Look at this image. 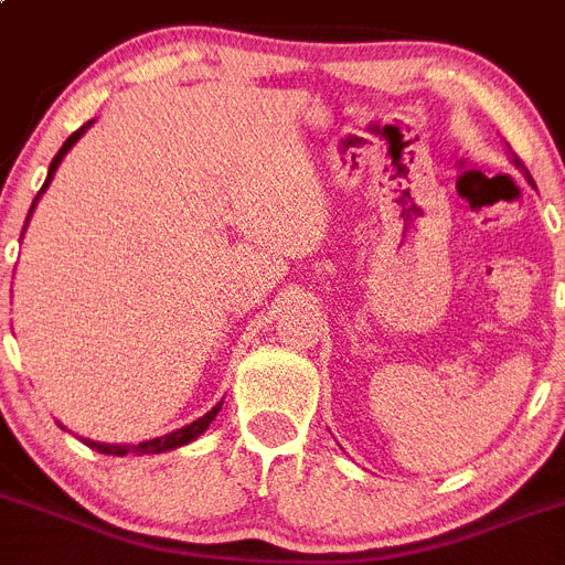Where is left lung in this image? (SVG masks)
<instances>
[{
    "label": "left lung",
    "mask_w": 565,
    "mask_h": 565,
    "mask_svg": "<svg viewBox=\"0 0 565 565\" xmlns=\"http://www.w3.org/2000/svg\"><path fill=\"white\" fill-rule=\"evenodd\" d=\"M513 163H515V167H519V170H524V161H521L519 156H513Z\"/></svg>",
    "instance_id": "obj_1"
}]
</instances>
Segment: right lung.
Here are the masks:
<instances>
[{"label": "right lung", "mask_w": 565, "mask_h": 565, "mask_svg": "<svg viewBox=\"0 0 565 565\" xmlns=\"http://www.w3.org/2000/svg\"><path fill=\"white\" fill-rule=\"evenodd\" d=\"M88 125H92V122H86V125H83V128H77L75 134L68 136L66 141H63V147H61V150H57V156L52 158V163H50V172H46V181H44V186H41L39 198H41V194H44V189L50 186V181H52V175H55V170H57V163H61V158L66 156L68 150H72V145H75V141L81 139L83 134H86V128H88ZM39 198H35V200H39ZM35 200H33V209H35ZM33 209H30V211H33ZM28 220H30V217H28ZM220 407H223V402H220L217 407L211 409V413H205L203 418H198V420H194V424L183 426V429H178V431H170V435L156 437V440H145V443H139V446H105V443H92V440H86V446H88V449L99 451V455H116V457L128 455V451H136V455H156V451L178 449V446H183V443H192L194 437H198V435H203V431L209 429V424H211V420L217 418Z\"/></svg>", "instance_id": "add662e5"}]
</instances>
